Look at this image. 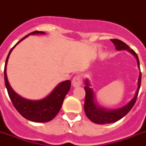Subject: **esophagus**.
Instances as JSON below:
<instances>
[{
    "mask_svg": "<svg viewBox=\"0 0 146 146\" xmlns=\"http://www.w3.org/2000/svg\"><path fill=\"white\" fill-rule=\"evenodd\" d=\"M82 83H83V77L81 76L77 75L73 77V80H72V84L74 87L80 86L82 85Z\"/></svg>",
    "mask_w": 146,
    "mask_h": 146,
    "instance_id": "esophagus-1",
    "label": "esophagus"
}]
</instances>
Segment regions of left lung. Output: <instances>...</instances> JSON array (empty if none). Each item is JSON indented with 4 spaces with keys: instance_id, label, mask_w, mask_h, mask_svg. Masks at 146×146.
<instances>
[{
    "instance_id": "left-lung-1",
    "label": "left lung",
    "mask_w": 146,
    "mask_h": 146,
    "mask_svg": "<svg viewBox=\"0 0 146 146\" xmlns=\"http://www.w3.org/2000/svg\"><path fill=\"white\" fill-rule=\"evenodd\" d=\"M112 42L114 43L115 46V49L118 50H127L129 52L135 56L137 60V63L139 67V57L135 51L132 49H130L129 46L127 44L124 43L123 41L118 40V39H112ZM141 78H142V73L140 72L139 81H138V89L135 93V96L132 99L127 105H125L124 107L115 110H106L103 108H100L95 103L94 101V96H93V92L90 87L88 80H86V86L84 90L86 91V98L85 103H84V110L86 116H87L92 122L97 123V124H106V123H111L115 122L118 120L121 119L122 117H124L130 110H132L133 106L135 105L137 99L139 91L140 86H141Z\"/></svg>"
}]
</instances>
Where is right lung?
<instances>
[{"mask_svg":"<svg viewBox=\"0 0 146 146\" xmlns=\"http://www.w3.org/2000/svg\"><path fill=\"white\" fill-rule=\"evenodd\" d=\"M36 33H45L42 31H33L25 36L19 41L20 43L23 40L25 37L31 35V34H36ZM18 43H16V45ZM15 45V46H16ZM12 47L9 52L7 57L6 59L5 66H4V81L6 86L9 97L11 99V102L15 107L17 112L21 114L23 117L30 121L36 122H46L50 121L57 115L59 111L62 107L63 100L66 95L67 94L69 90H70L71 82L70 80H66L59 84L53 90V92L46 96L45 99L39 101H31V100H25L17 95L11 88L7 80V76L6 73L7 63L8 60L10 53L14 49Z\"/></svg>","mask_w":146,"mask_h":146,"instance_id":"right-lung-1","label":"right lung"}]
</instances>
